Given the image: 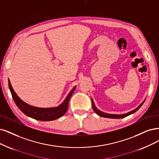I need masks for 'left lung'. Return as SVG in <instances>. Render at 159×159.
Returning <instances> with one entry per match:
<instances>
[{
  "instance_id": "1",
  "label": "left lung",
  "mask_w": 159,
  "mask_h": 159,
  "mask_svg": "<svg viewBox=\"0 0 159 159\" xmlns=\"http://www.w3.org/2000/svg\"><path fill=\"white\" fill-rule=\"evenodd\" d=\"M91 99H92V107H93V111H95V113H96V114H98L99 116H101L105 117V118H109V119H122V118H125V117H126V116H128V115H131V114H132V113H134L135 112H136V111H137L141 107H142V105L143 104V103H144V102H145V100H144L142 103H141L137 108H136L135 109H134V110L130 111V112L125 113V114H122V115H115V114L106 113L103 112V111H101L100 110H99V109L96 107V105H95V104H94V102H93V99L91 98Z\"/></svg>"
}]
</instances>
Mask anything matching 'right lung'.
<instances>
[{
  "instance_id": "right-lung-1",
  "label": "right lung",
  "mask_w": 159,
  "mask_h": 159,
  "mask_svg": "<svg viewBox=\"0 0 159 159\" xmlns=\"http://www.w3.org/2000/svg\"><path fill=\"white\" fill-rule=\"evenodd\" d=\"M8 86L14 101L20 111H21L25 115L31 117L32 119L43 121H51L56 120L66 113L68 109L69 99L76 89V86L73 87L66 98H65L63 102L60 105H59L57 107L43 108L32 106V105H29L21 100L14 90L9 79Z\"/></svg>"
}]
</instances>
